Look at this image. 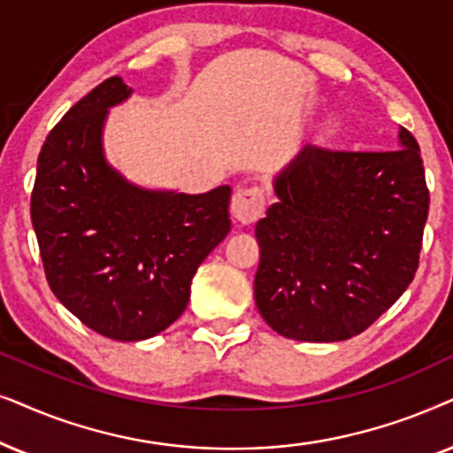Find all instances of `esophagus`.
<instances>
[{
	"label": "esophagus",
	"mask_w": 453,
	"mask_h": 453,
	"mask_svg": "<svg viewBox=\"0 0 453 453\" xmlns=\"http://www.w3.org/2000/svg\"><path fill=\"white\" fill-rule=\"evenodd\" d=\"M265 211V190L261 186L238 188L232 198V213L240 223H255Z\"/></svg>",
	"instance_id": "34e87169"
}]
</instances>
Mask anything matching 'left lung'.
<instances>
[{"mask_svg": "<svg viewBox=\"0 0 453 453\" xmlns=\"http://www.w3.org/2000/svg\"><path fill=\"white\" fill-rule=\"evenodd\" d=\"M354 153L306 147L273 178L257 223L255 303L277 334L343 342L377 321L418 267L429 190L416 138Z\"/></svg>", "mask_w": 453, "mask_h": 453, "instance_id": "obj_1", "label": "left lung"}]
</instances>
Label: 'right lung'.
Masks as SVG:
<instances>
[{"label": "right lung", "instance_id": "right-lung-1", "mask_svg": "<svg viewBox=\"0 0 453 453\" xmlns=\"http://www.w3.org/2000/svg\"><path fill=\"white\" fill-rule=\"evenodd\" d=\"M132 88L107 78L50 132L30 217L47 281L72 315L118 342L149 340L190 300L198 265L230 232V186L144 188L107 161L104 128Z\"/></svg>", "mask_w": 453, "mask_h": 453}]
</instances>
